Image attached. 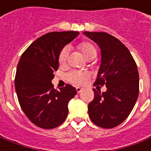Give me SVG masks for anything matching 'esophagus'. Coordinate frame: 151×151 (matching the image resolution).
Instances as JSON below:
<instances>
[{
    "mask_svg": "<svg viewBox=\"0 0 151 151\" xmlns=\"http://www.w3.org/2000/svg\"><path fill=\"white\" fill-rule=\"evenodd\" d=\"M83 91V88H76L77 93H80V92H81V91Z\"/></svg>",
    "mask_w": 151,
    "mask_h": 151,
    "instance_id": "obj_1",
    "label": "esophagus"
}]
</instances>
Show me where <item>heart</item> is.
<instances>
[{
	"label": "heart",
	"instance_id": "obj_1",
	"mask_svg": "<svg viewBox=\"0 0 151 151\" xmlns=\"http://www.w3.org/2000/svg\"><path fill=\"white\" fill-rule=\"evenodd\" d=\"M78 49L83 54L87 60H91L96 57L97 55V48L92 43L88 41H83L77 45ZM68 57V50L64 47L61 50L59 54L58 61L60 65L65 64ZM89 78V74L86 71H71L66 75L67 80L74 85H83Z\"/></svg>",
	"mask_w": 151,
	"mask_h": 151
}]
</instances>
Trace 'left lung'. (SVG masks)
Masks as SVG:
<instances>
[{
	"instance_id": "obj_1",
	"label": "left lung",
	"mask_w": 151,
	"mask_h": 151,
	"mask_svg": "<svg viewBox=\"0 0 151 151\" xmlns=\"http://www.w3.org/2000/svg\"><path fill=\"white\" fill-rule=\"evenodd\" d=\"M101 49V64L94 85H106V91L93 89L88 104L91 120L102 128L123 123L134 106L139 92L137 65L130 51L119 40L106 32H83Z\"/></svg>"
}]
</instances>
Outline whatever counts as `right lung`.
<instances>
[{"label":"right lung","instance_id":"1","mask_svg":"<svg viewBox=\"0 0 151 151\" xmlns=\"http://www.w3.org/2000/svg\"><path fill=\"white\" fill-rule=\"evenodd\" d=\"M79 32H52L42 36L24 52L18 63L15 88L24 113L32 123L43 129H52L64 122L68 104L76 90L66 84L54 89L53 72L58 70L59 54Z\"/></svg>","mask_w":151,"mask_h":151}]
</instances>
